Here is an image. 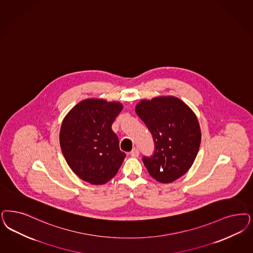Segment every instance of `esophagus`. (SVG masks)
<instances>
[{
    "mask_svg": "<svg viewBox=\"0 0 253 253\" xmlns=\"http://www.w3.org/2000/svg\"><path fill=\"white\" fill-rule=\"evenodd\" d=\"M131 157L133 158H136L138 157L139 156V150H138V148H134L131 151Z\"/></svg>",
    "mask_w": 253,
    "mask_h": 253,
    "instance_id": "1",
    "label": "esophagus"
}]
</instances>
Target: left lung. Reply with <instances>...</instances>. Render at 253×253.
<instances>
[{"instance_id":"obj_1","label":"left lung","mask_w":253,"mask_h":253,"mask_svg":"<svg viewBox=\"0 0 253 253\" xmlns=\"http://www.w3.org/2000/svg\"><path fill=\"white\" fill-rule=\"evenodd\" d=\"M135 112L151 132L155 152L143 157L149 174L161 183H171L192 167L201 144L196 115L174 96L141 100Z\"/></svg>"}]
</instances>
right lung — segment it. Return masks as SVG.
I'll return each mask as SVG.
<instances>
[{
  "label": "right lung",
  "mask_w": 253,
  "mask_h": 253,
  "mask_svg": "<svg viewBox=\"0 0 253 253\" xmlns=\"http://www.w3.org/2000/svg\"><path fill=\"white\" fill-rule=\"evenodd\" d=\"M122 108L120 102L89 98L75 105L62 121V154L72 171L87 183L108 182L126 157L111 129Z\"/></svg>",
  "instance_id": "obj_1"
}]
</instances>
